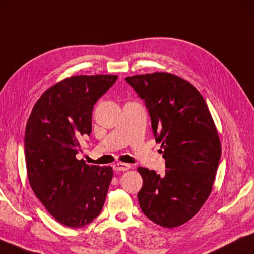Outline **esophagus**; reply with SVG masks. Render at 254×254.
Here are the masks:
<instances>
[{"label":"esophagus","instance_id":"1","mask_svg":"<svg viewBox=\"0 0 254 254\" xmlns=\"http://www.w3.org/2000/svg\"><path fill=\"white\" fill-rule=\"evenodd\" d=\"M113 169L114 171H127L128 169H131V165L127 163H115L113 165Z\"/></svg>","mask_w":254,"mask_h":254}]
</instances>
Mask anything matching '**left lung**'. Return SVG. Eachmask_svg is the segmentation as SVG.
Wrapping results in <instances>:
<instances>
[{"mask_svg": "<svg viewBox=\"0 0 254 254\" xmlns=\"http://www.w3.org/2000/svg\"><path fill=\"white\" fill-rule=\"evenodd\" d=\"M126 81L145 101L167 168L161 177L137 169L143 179L140 206L161 227H180L211 194L221 158L218 130L203 96L190 82L167 72L127 76Z\"/></svg>", "mask_w": 254, "mask_h": 254, "instance_id": "8db88e82", "label": "left lung"}]
</instances>
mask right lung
I'll return each mask as SVG.
<instances>
[{
  "label": "right lung",
  "mask_w": 254,
  "mask_h": 254,
  "mask_svg": "<svg viewBox=\"0 0 254 254\" xmlns=\"http://www.w3.org/2000/svg\"><path fill=\"white\" fill-rule=\"evenodd\" d=\"M117 75L66 77L41 95L27 120L26 172L32 190L49 213L68 228L91 223L102 210L113 177L111 167L76 159L81 136L92 131L93 105Z\"/></svg>",
  "instance_id": "right-lung-1"
}]
</instances>
